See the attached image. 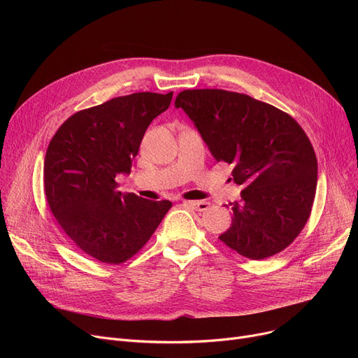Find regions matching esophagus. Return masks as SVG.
Returning a JSON list of instances; mask_svg holds the SVG:
<instances>
[{"instance_id":"34e87169","label":"esophagus","mask_w":358,"mask_h":358,"mask_svg":"<svg viewBox=\"0 0 358 358\" xmlns=\"http://www.w3.org/2000/svg\"><path fill=\"white\" fill-rule=\"evenodd\" d=\"M182 204L184 206H189V208H192V209H194V210H197V212H204V210H208L209 208H210V203L209 201H196V200H184L182 201Z\"/></svg>"}]
</instances>
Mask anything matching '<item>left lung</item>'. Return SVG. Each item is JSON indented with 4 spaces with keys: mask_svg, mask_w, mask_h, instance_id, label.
I'll list each match as a JSON object with an SVG mask.
<instances>
[{
    "mask_svg": "<svg viewBox=\"0 0 358 358\" xmlns=\"http://www.w3.org/2000/svg\"><path fill=\"white\" fill-rule=\"evenodd\" d=\"M216 161L234 164L245 189L231 203L232 224L219 239L250 259L287 248L306 224L317 162L303 129L287 113L247 94L185 90L176 99Z\"/></svg>",
    "mask_w": 358,
    "mask_h": 358,
    "instance_id": "obj_1",
    "label": "left lung"
}]
</instances>
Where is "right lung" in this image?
<instances>
[{
  "instance_id": "obj_1",
  "label": "right lung",
  "mask_w": 358,
  "mask_h": 358,
  "mask_svg": "<svg viewBox=\"0 0 358 358\" xmlns=\"http://www.w3.org/2000/svg\"><path fill=\"white\" fill-rule=\"evenodd\" d=\"M173 92H135L72 115L52 138L43 166L45 193L65 234L90 257L120 264L152 236L171 201L122 194L148 126Z\"/></svg>"
}]
</instances>
